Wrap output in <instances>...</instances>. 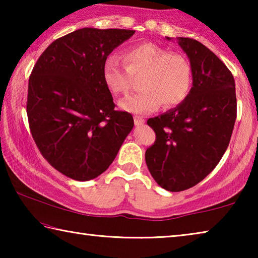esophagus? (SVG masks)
I'll use <instances>...</instances> for the list:
<instances>
[{"mask_svg": "<svg viewBox=\"0 0 258 258\" xmlns=\"http://www.w3.org/2000/svg\"><path fill=\"white\" fill-rule=\"evenodd\" d=\"M145 118H142V117L140 116H134V124L139 126V125H142L143 123H145Z\"/></svg>", "mask_w": 258, "mask_h": 258, "instance_id": "esophagus-1", "label": "esophagus"}]
</instances>
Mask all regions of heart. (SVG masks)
Returning <instances> with one entry per match:
<instances>
[{"instance_id":"heart-1","label":"heart","mask_w":258,"mask_h":258,"mask_svg":"<svg viewBox=\"0 0 258 258\" xmlns=\"http://www.w3.org/2000/svg\"><path fill=\"white\" fill-rule=\"evenodd\" d=\"M126 66L115 55L104 60L102 76L110 92L125 95L133 86V76L141 77L142 92L120 102L125 110L147 113L159 106L175 107L185 100L192 82L191 64L184 55L154 43H140L124 52Z\"/></svg>"}]
</instances>
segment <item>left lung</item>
<instances>
[{
  "instance_id": "1",
  "label": "left lung",
  "mask_w": 258,
  "mask_h": 258,
  "mask_svg": "<svg viewBox=\"0 0 258 258\" xmlns=\"http://www.w3.org/2000/svg\"><path fill=\"white\" fill-rule=\"evenodd\" d=\"M178 45L190 59V92L177 107L147 120L156 133L146 151L148 169L172 192L195 186L216 167L237 118L234 78L223 61L192 38L180 37Z\"/></svg>"
}]
</instances>
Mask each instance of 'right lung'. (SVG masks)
<instances>
[{
	"label": "right lung",
	"instance_id": "obj_1",
	"mask_svg": "<svg viewBox=\"0 0 258 258\" xmlns=\"http://www.w3.org/2000/svg\"><path fill=\"white\" fill-rule=\"evenodd\" d=\"M134 33L77 29L52 42L30 74V133L47 163L73 180L102 174L133 128L132 115L115 109L102 68L113 49Z\"/></svg>",
	"mask_w": 258,
	"mask_h": 258
}]
</instances>
